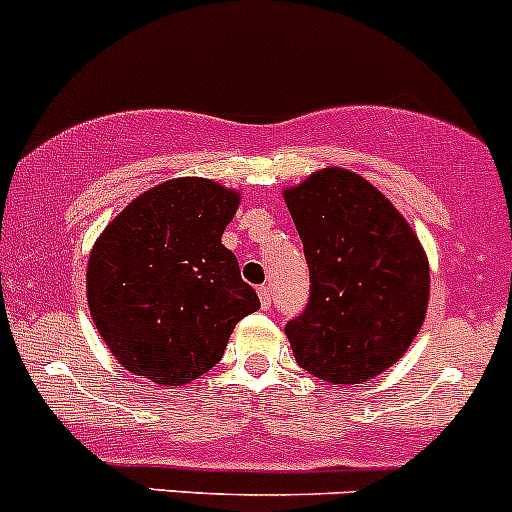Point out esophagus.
<instances>
[{"mask_svg": "<svg viewBox=\"0 0 512 512\" xmlns=\"http://www.w3.org/2000/svg\"><path fill=\"white\" fill-rule=\"evenodd\" d=\"M258 298H261V305H263V308H271V288H268V286H261V288H258Z\"/></svg>", "mask_w": 512, "mask_h": 512, "instance_id": "esophagus-1", "label": "esophagus"}]
</instances>
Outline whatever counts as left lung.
<instances>
[{"label":"left lung","instance_id":"left-lung-1","mask_svg":"<svg viewBox=\"0 0 512 512\" xmlns=\"http://www.w3.org/2000/svg\"><path fill=\"white\" fill-rule=\"evenodd\" d=\"M286 204L310 271L308 305L286 323L295 362L325 382H367L424 323V249L382 192L340 167L286 189Z\"/></svg>","mask_w":512,"mask_h":512}]
</instances>
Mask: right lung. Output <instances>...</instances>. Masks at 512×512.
<instances>
[{
    "label": "right lung",
    "instance_id": "add662e5",
    "mask_svg": "<svg viewBox=\"0 0 512 512\" xmlns=\"http://www.w3.org/2000/svg\"><path fill=\"white\" fill-rule=\"evenodd\" d=\"M239 194L170 179L130 202L88 258V308L115 360L157 384L212 370L231 330L261 308L221 244Z\"/></svg>",
    "mask_w": 512,
    "mask_h": 512
}]
</instances>
